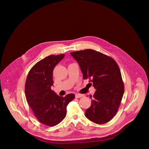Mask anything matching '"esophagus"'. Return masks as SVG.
I'll return each instance as SVG.
<instances>
[{
  "instance_id": "esophagus-1",
  "label": "esophagus",
  "mask_w": 149,
  "mask_h": 149,
  "mask_svg": "<svg viewBox=\"0 0 149 149\" xmlns=\"http://www.w3.org/2000/svg\"><path fill=\"white\" fill-rule=\"evenodd\" d=\"M84 97L83 94H75V98H80V97Z\"/></svg>"
}]
</instances>
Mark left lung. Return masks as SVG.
<instances>
[{
  "label": "left lung",
  "instance_id": "1",
  "mask_svg": "<svg viewBox=\"0 0 149 149\" xmlns=\"http://www.w3.org/2000/svg\"><path fill=\"white\" fill-rule=\"evenodd\" d=\"M70 54L79 65L83 79H89V84L96 89L86 117L97 124L106 123L116 115L124 93L118 65L112 57L92 49Z\"/></svg>",
  "mask_w": 149,
  "mask_h": 149
}]
</instances>
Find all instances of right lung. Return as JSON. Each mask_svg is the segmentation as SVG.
Segmentation results:
<instances>
[{
    "mask_svg": "<svg viewBox=\"0 0 149 149\" xmlns=\"http://www.w3.org/2000/svg\"><path fill=\"white\" fill-rule=\"evenodd\" d=\"M64 56L50 55L37 63L29 71L25 84L26 100L36 118L51 127L64 120L66 107L75 98L74 94L58 96L51 89L53 70Z\"/></svg>",
    "mask_w": 149,
    "mask_h": 149,
    "instance_id": "right-lung-1",
    "label": "right lung"
}]
</instances>
